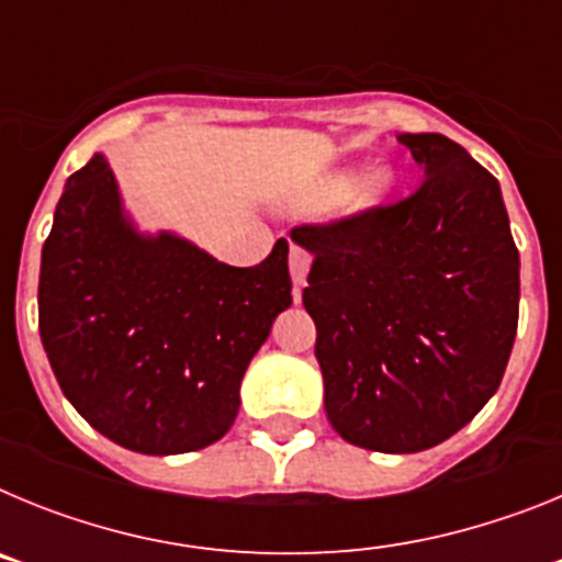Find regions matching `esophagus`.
Wrapping results in <instances>:
<instances>
[{
	"label": "esophagus",
	"mask_w": 562,
	"mask_h": 562,
	"mask_svg": "<svg viewBox=\"0 0 562 562\" xmlns=\"http://www.w3.org/2000/svg\"><path fill=\"white\" fill-rule=\"evenodd\" d=\"M310 267H312L310 250H304L301 245H292L290 247V272H292V284H295V290H301V286L306 284V272H310Z\"/></svg>",
	"instance_id": "esophagus-1"
}]
</instances>
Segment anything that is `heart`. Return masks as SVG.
<instances>
[{"label": "heart", "mask_w": 562, "mask_h": 562, "mask_svg": "<svg viewBox=\"0 0 562 562\" xmlns=\"http://www.w3.org/2000/svg\"><path fill=\"white\" fill-rule=\"evenodd\" d=\"M349 191H351L349 173H337V177H331V180H326L324 186H321L317 196H321L324 202H337V200H342V196H346ZM385 191H389V173L385 171L369 173V180L362 182V188H360V202L362 205H371V202L380 200Z\"/></svg>", "instance_id": "obj_1"}]
</instances>
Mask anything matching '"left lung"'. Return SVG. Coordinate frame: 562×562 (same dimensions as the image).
Returning a JSON list of instances; mask_svg holds the SVG:
<instances>
[{
  "label": "left lung",
  "mask_w": 562,
  "mask_h": 562,
  "mask_svg": "<svg viewBox=\"0 0 562 562\" xmlns=\"http://www.w3.org/2000/svg\"><path fill=\"white\" fill-rule=\"evenodd\" d=\"M425 180L391 205L292 227L315 256L326 416L357 448L419 453L498 391L518 331L520 258L498 180L445 134H400Z\"/></svg>",
  "instance_id": "left-lung-1"
}]
</instances>
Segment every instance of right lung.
Here are the masks:
<instances>
[{
	"mask_svg": "<svg viewBox=\"0 0 562 562\" xmlns=\"http://www.w3.org/2000/svg\"><path fill=\"white\" fill-rule=\"evenodd\" d=\"M290 245L231 267L171 233L140 236L95 154L67 180L42 250L38 331L64 396L121 448L202 450L231 430L238 389L292 304Z\"/></svg>",
	"mask_w": 562,
	"mask_h": 562,
	"instance_id": "1",
	"label": "right lung"
}]
</instances>
